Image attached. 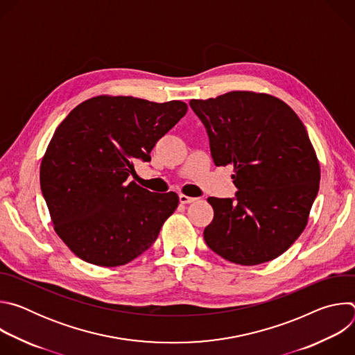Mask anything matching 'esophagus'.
Listing matches in <instances>:
<instances>
[{"label":"esophagus","mask_w":355,"mask_h":355,"mask_svg":"<svg viewBox=\"0 0 355 355\" xmlns=\"http://www.w3.org/2000/svg\"><path fill=\"white\" fill-rule=\"evenodd\" d=\"M193 200H196V198H191V196H187V195H184V193L180 195V202H181V204H184V205L192 204Z\"/></svg>","instance_id":"esophagus-1"}]
</instances>
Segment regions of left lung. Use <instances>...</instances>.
Returning a JSON list of instances; mask_svg holds the SVG:
<instances>
[{
  "label": "left lung",
  "mask_w": 355,
  "mask_h": 355,
  "mask_svg": "<svg viewBox=\"0 0 355 355\" xmlns=\"http://www.w3.org/2000/svg\"><path fill=\"white\" fill-rule=\"evenodd\" d=\"M205 125L216 166H232L236 199L208 198L204 230L222 259L257 266L285 252L305 230L319 191L320 164L305 125L277 96L230 91L191 99Z\"/></svg>",
  "instance_id": "obj_1"
}]
</instances>
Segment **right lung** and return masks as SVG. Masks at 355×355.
Instances as JSON below:
<instances>
[{"mask_svg":"<svg viewBox=\"0 0 355 355\" xmlns=\"http://www.w3.org/2000/svg\"><path fill=\"white\" fill-rule=\"evenodd\" d=\"M187 110L182 101L96 95L58 126L40 163V188L55 232L78 259L119 267L156 241L178 195L150 192L128 177Z\"/></svg>","mask_w":355,"mask_h":355,"instance_id":"right-lung-1","label":"right lung"}]
</instances>
